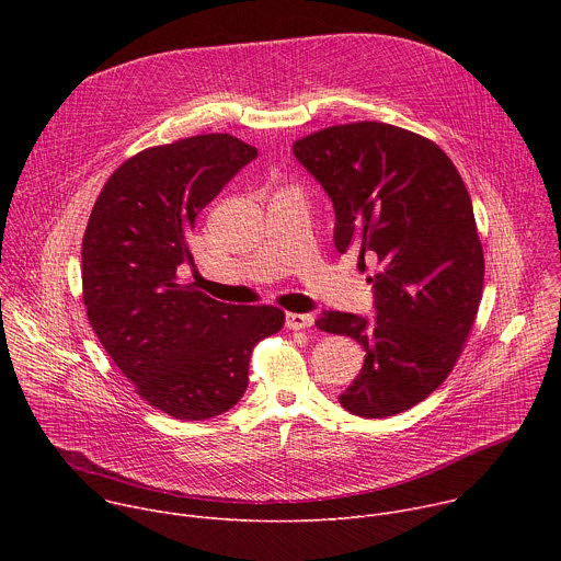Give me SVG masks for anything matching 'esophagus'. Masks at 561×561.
Returning a JSON list of instances; mask_svg holds the SVG:
<instances>
[{"mask_svg": "<svg viewBox=\"0 0 561 561\" xmlns=\"http://www.w3.org/2000/svg\"><path fill=\"white\" fill-rule=\"evenodd\" d=\"M312 322H314V317L308 312H288L286 314V329H290V331L310 329Z\"/></svg>", "mask_w": 561, "mask_h": 561, "instance_id": "34e87169", "label": "esophagus"}]
</instances>
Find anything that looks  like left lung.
Wrapping results in <instances>:
<instances>
[{
	"label": "left lung",
	"instance_id": "left-lung-1",
	"mask_svg": "<svg viewBox=\"0 0 561 561\" xmlns=\"http://www.w3.org/2000/svg\"><path fill=\"white\" fill-rule=\"evenodd\" d=\"M293 154L333 202L337 251L377 262L373 317L324 310L314 322L366 351L340 404L366 420L409 411L453 370L482 299L470 195L437 144L383 122L324 128Z\"/></svg>",
	"mask_w": 561,
	"mask_h": 561
}]
</instances>
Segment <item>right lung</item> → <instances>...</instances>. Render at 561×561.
<instances>
[{"instance_id": "obj_1", "label": "right lung", "mask_w": 561, "mask_h": 561, "mask_svg": "<svg viewBox=\"0 0 561 561\" xmlns=\"http://www.w3.org/2000/svg\"><path fill=\"white\" fill-rule=\"evenodd\" d=\"M255 157L219 133L146 148L111 175L84 232L89 322L141 399L178 420L232 409L255 344L284 327L275 306L224 304L178 282L197 213Z\"/></svg>"}]
</instances>
